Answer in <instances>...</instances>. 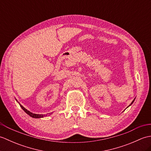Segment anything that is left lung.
Returning <instances> with one entry per match:
<instances>
[{
  "mask_svg": "<svg viewBox=\"0 0 151 151\" xmlns=\"http://www.w3.org/2000/svg\"><path fill=\"white\" fill-rule=\"evenodd\" d=\"M134 101H133L132 102V103H131V104H132V103H133V102H134Z\"/></svg>",
  "mask_w": 151,
  "mask_h": 151,
  "instance_id": "8db88e82",
  "label": "left lung"
}]
</instances>
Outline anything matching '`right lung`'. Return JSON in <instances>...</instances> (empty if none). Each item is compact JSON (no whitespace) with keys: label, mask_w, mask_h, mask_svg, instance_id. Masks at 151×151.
Returning <instances> with one entry per match:
<instances>
[{"label":"right lung","mask_w":151,"mask_h":151,"mask_svg":"<svg viewBox=\"0 0 151 151\" xmlns=\"http://www.w3.org/2000/svg\"><path fill=\"white\" fill-rule=\"evenodd\" d=\"M20 106H21V107L22 108V110H23L28 115H29L30 116H31L32 117H34V118H40V117H43L44 116H47V115H42V114H32V112L27 110L26 108H24L23 106H21V105H20ZM50 114H51L50 113Z\"/></svg>","instance_id":"obj_1"}]
</instances>
